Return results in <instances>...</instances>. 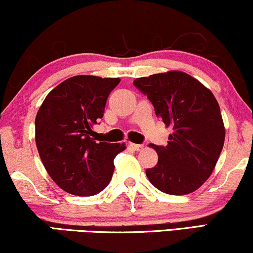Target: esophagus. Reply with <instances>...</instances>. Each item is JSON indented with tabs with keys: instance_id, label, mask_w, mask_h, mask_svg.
Masks as SVG:
<instances>
[{
	"instance_id": "1",
	"label": "esophagus",
	"mask_w": 253,
	"mask_h": 253,
	"mask_svg": "<svg viewBox=\"0 0 253 253\" xmlns=\"http://www.w3.org/2000/svg\"><path fill=\"white\" fill-rule=\"evenodd\" d=\"M130 147H132L134 151H141L144 149V145L140 144H130Z\"/></svg>"
}]
</instances>
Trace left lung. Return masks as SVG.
<instances>
[{"mask_svg": "<svg viewBox=\"0 0 253 253\" xmlns=\"http://www.w3.org/2000/svg\"><path fill=\"white\" fill-rule=\"evenodd\" d=\"M133 84L172 127L168 145H152L158 163L146 170L147 178L165 194L193 193L207 181L221 153L225 127L219 103L210 89L181 71L136 78Z\"/></svg>", "mask_w": 253, "mask_h": 253, "instance_id": "8db88e82", "label": "left lung"}]
</instances>
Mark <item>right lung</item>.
I'll return each instance as SVG.
<instances>
[{
  "label": "right lung",
  "instance_id": "obj_1",
  "mask_svg": "<svg viewBox=\"0 0 253 253\" xmlns=\"http://www.w3.org/2000/svg\"><path fill=\"white\" fill-rule=\"evenodd\" d=\"M120 78L75 76L46 96L36 118V143L46 171L59 188L78 196L102 191L125 144L96 143L92 126L102 119Z\"/></svg>",
  "mask_w": 253,
  "mask_h": 253
}]
</instances>
